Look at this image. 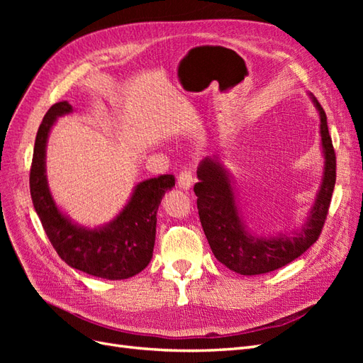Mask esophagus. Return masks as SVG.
<instances>
[{
    "instance_id": "1",
    "label": "esophagus",
    "mask_w": 363,
    "mask_h": 363,
    "mask_svg": "<svg viewBox=\"0 0 363 363\" xmlns=\"http://www.w3.org/2000/svg\"><path fill=\"white\" fill-rule=\"evenodd\" d=\"M192 182H194L192 171L184 169V171L180 172V175H179V188H180V189L189 191L191 186H192Z\"/></svg>"
}]
</instances>
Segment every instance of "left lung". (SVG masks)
<instances>
[{"mask_svg": "<svg viewBox=\"0 0 363 363\" xmlns=\"http://www.w3.org/2000/svg\"><path fill=\"white\" fill-rule=\"evenodd\" d=\"M320 115L323 177L315 200L303 224L276 235H256L248 230L240 213L232 174L219 155L206 157L196 168L194 186L200 221L213 256L240 276H257L279 269L301 256L316 242L330 206L336 182V156L328 135L327 116L316 98L309 94Z\"/></svg>", "mask_w": 363, "mask_h": 363, "instance_id": "obj_1", "label": "left lung"}]
</instances>
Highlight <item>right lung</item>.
<instances>
[{"mask_svg": "<svg viewBox=\"0 0 363 363\" xmlns=\"http://www.w3.org/2000/svg\"><path fill=\"white\" fill-rule=\"evenodd\" d=\"M74 112L68 101L51 106L38 130L30 169V194L42 227L74 269L106 280H124L148 267L156 240L159 204L175 186L171 174L136 183L125 206L111 221L83 225L65 213L51 194L47 177V145L57 118Z\"/></svg>", "mask_w": 363, "mask_h": 363, "instance_id": "add662e5", "label": "right lung"}]
</instances>
